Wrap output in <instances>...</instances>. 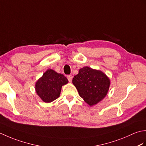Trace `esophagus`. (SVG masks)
<instances>
[{
    "label": "esophagus",
    "mask_w": 146,
    "mask_h": 146,
    "mask_svg": "<svg viewBox=\"0 0 146 146\" xmlns=\"http://www.w3.org/2000/svg\"><path fill=\"white\" fill-rule=\"evenodd\" d=\"M67 78H68V80H69V82H71V81H72L73 76H72V75H68V76H67Z\"/></svg>",
    "instance_id": "esophagus-1"
}]
</instances>
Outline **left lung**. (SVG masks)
<instances>
[{"instance_id": "left-lung-1", "label": "left lung", "mask_w": 146, "mask_h": 146, "mask_svg": "<svg viewBox=\"0 0 146 146\" xmlns=\"http://www.w3.org/2000/svg\"><path fill=\"white\" fill-rule=\"evenodd\" d=\"M79 95L90 106L97 104L106 97L110 85L109 78L100 70L85 66L72 80Z\"/></svg>"}]
</instances>
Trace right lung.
I'll list each match as a JSON object with an SVG mask.
<instances>
[{"mask_svg": "<svg viewBox=\"0 0 146 146\" xmlns=\"http://www.w3.org/2000/svg\"><path fill=\"white\" fill-rule=\"evenodd\" d=\"M68 83V79L63 74L48 69L36 82V92L43 102L50 103L60 97L62 86Z\"/></svg>", "mask_w": 146, "mask_h": 146, "instance_id": "add662e5", "label": "right lung"}]
</instances>
